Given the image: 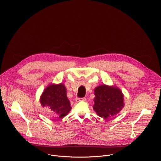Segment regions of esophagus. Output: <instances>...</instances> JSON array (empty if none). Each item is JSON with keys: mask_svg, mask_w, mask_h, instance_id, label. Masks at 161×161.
Segmentation results:
<instances>
[{"mask_svg": "<svg viewBox=\"0 0 161 161\" xmlns=\"http://www.w3.org/2000/svg\"><path fill=\"white\" fill-rule=\"evenodd\" d=\"M86 101V98H85V97H83V98L76 97V102H79V101Z\"/></svg>", "mask_w": 161, "mask_h": 161, "instance_id": "1", "label": "esophagus"}]
</instances>
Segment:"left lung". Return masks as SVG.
I'll list each match as a JSON object with an SVG mask.
<instances>
[{"label":"left lung","mask_w":161,"mask_h":161,"mask_svg":"<svg viewBox=\"0 0 161 161\" xmlns=\"http://www.w3.org/2000/svg\"><path fill=\"white\" fill-rule=\"evenodd\" d=\"M94 94L93 109L104 119L116 115L124 106V94L117 87L99 85L95 88Z\"/></svg>","instance_id":"obj_1"}]
</instances>
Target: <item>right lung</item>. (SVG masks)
<instances>
[{
	"instance_id": "1",
	"label": "right lung",
	"mask_w": 161,
	"mask_h": 161,
	"mask_svg": "<svg viewBox=\"0 0 161 161\" xmlns=\"http://www.w3.org/2000/svg\"><path fill=\"white\" fill-rule=\"evenodd\" d=\"M42 107L52 111L58 119L66 116L71 109L64 84H51L46 88L40 97Z\"/></svg>"
}]
</instances>
